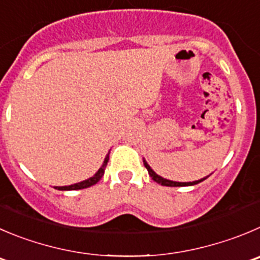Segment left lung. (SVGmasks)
I'll list each match as a JSON object with an SVG mask.
<instances>
[{"label":"left lung","instance_id":"1","mask_svg":"<svg viewBox=\"0 0 260 260\" xmlns=\"http://www.w3.org/2000/svg\"><path fill=\"white\" fill-rule=\"evenodd\" d=\"M143 162H144V166L145 169L148 170V174L150 175V177H152L153 180H154L155 182H158V184L163 185V186H191V185H197L199 184V182L204 181V180L207 179V177H204V179H200V180H197V181H192V182H177V181H171V180H167V179H163V177H160L159 175L155 174L154 171H153L152 169H150V166L148 165L147 162H145V159H143Z\"/></svg>","mask_w":260,"mask_h":260}]
</instances>
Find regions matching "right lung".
Returning a JSON list of instances; mask_svg holds the SVG:
<instances>
[{
	"instance_id": "1",
	"label": "right lung",
	"mask_w": 260,
	"mask_h": 260,
	"mask_svg": "<svg viewBox=\"0 0 260 260\" xmlns=\"http://www.w3.org/2000/svg\"><path fill=\"white\" fill-rule=\"evenodd\" d=\"M108 157H110V154L106 155L105 162H103L102 167L98 170L97 174H95L93 177H89L88 180H84V181L78 182V184L69 185V186H54V189H57V190H80V189H86V187H89V186H93V185L97 184V182L102 179L103 175H105V170H106V166H107V162H108Z\"/></svg>"
}]
</instances>
